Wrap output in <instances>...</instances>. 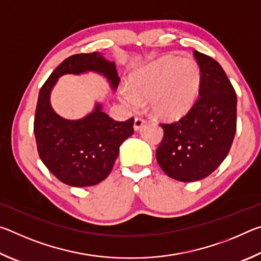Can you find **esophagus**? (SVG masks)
I'll return each instance as SVG.
<instances>
[{
    "label": "esophagus",
    "instance_id": "esophagus-1",
    "mask_svg": "<svg viewBox=\"0 0 261 261\" xmlns=\"http://www.w3.org/2000/svg\"><path fill=\"white\" fill-rule=\"evenodd\" d=\"M145 124V120L144 118L141 117H136L135 118V124H134V127L136 131H138L141 126H143Z\"/></svg>",
    "mask_w": 261,
    "mask_h": 261
}]
</instances>
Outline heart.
Returning <instances> with one entry per match:
<instances>
[{
    "instance_id": "b5f03b06",
    "label": "heart",
    "mask_w": 261,
    "mask_h": 261,
    "mask_svg": "<svg viewBox=\"0 0 261 261\" xmlns=\"http://www.w3.org/2000/svg\"><path fill=\"white\" fill-rule=\"evenodd\" d=\"M201 72L189 59L165 57L132 74L129 88L123 87L120 98L135 108L140 100H148L151 113L162 120L184 116L200 90Z\"/></svg>"
}]
</instances>
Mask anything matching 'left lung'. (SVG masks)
<instances>
[{"label":"left lung","mask_w":261,"mask_h":261,"mask_svg":"<svg viewBox=\"0 0 261 261\" xmlns=\"http://www.w3.org/2000/svg\"><path fill=\"white\" fill-rule=\"evenodd\" d=\"M201 83L199 98L177 122L162 123L156 161L169 177L196 182L210 176L228 155L236 134L237 96L214 59L194 50Z\"/></svg>","instance_id":"1"}]
</instances>
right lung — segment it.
<instances>
[{"label":"right lung","mask_w":261,"mask_h":261,"mask_svg":"<svg viewBox=\"0 0 261 261\" xmlns=\"http://www.w3.org/2000/svg\"><path fill=\"white\" fill-rule=\"evenodd\" d=\"M94 71L108 79L113 90L120 83L114 62L98 51L65 59L43 84L35 109L34 136L38 153L48 170L70 187H91L107 177L123 141L134 134V117L117 122L95 108L82 120H65L50 105V92L59 77Z\"/></svg>","instance_id":"right-lung-1"}]
</instances>
